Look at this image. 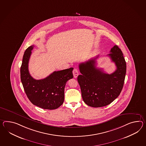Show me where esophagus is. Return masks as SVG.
Segmentation results:
<instances>
[{"label": "esophagus", "instance_id": "34e87169", "mask_svg": "<svg viewBox=\"0 0 146 146\" xmlns=\"http://www.w3.org/2000/svg\"><path fill=\"white\" fill-rule=\"evenodd\" d=\"M73 74L75 78H76L78 75V71L77 68H74L73 71Z\"/></svg>", "mask_w": 146, "mask_h": 146}]
</instances>
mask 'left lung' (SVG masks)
Wrapping results in <instances>:
<instances>
[{
    "label": "left lung",
    "mask_w": 146,
    "mask_h": 146,
    "mask_svg": "<svg viewBox=\"0 0 146 146\" xmlns=\"http://www.w3.org/2000/svg\"><path fill=\"white\" fill-rule=\"evenodd\" d=\"M108 55L117 69L110 74L96 66L98 55L79 64L81 74L78 77L84 102L90 107L99 108L112 103L120 94L126 73V62L121 50L114 45Z\"/></svg>",
    "instance_id": "8db88e82"
}]
</instances>
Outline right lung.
<instances>
[{
    "label": "right lung",
    "mask_w": 146,
    "mask_h": 146,
    "mask_svg": "<svg viewBox=\"0 0 146 146\" xmlns=\"http://www.w3.org/2000/svg\"><path fill=\"white\" fill-rule=\"evenodd\" d=\"M34 46L29 47L23 56L21 68L22 84L34 105L44 109H56L64 102L65 86L68 80L73 78V68L54 72L44 79H34L29 71V60Z\"/></svg>",
    "instance_id": "add662e5"
}]
</instances>
